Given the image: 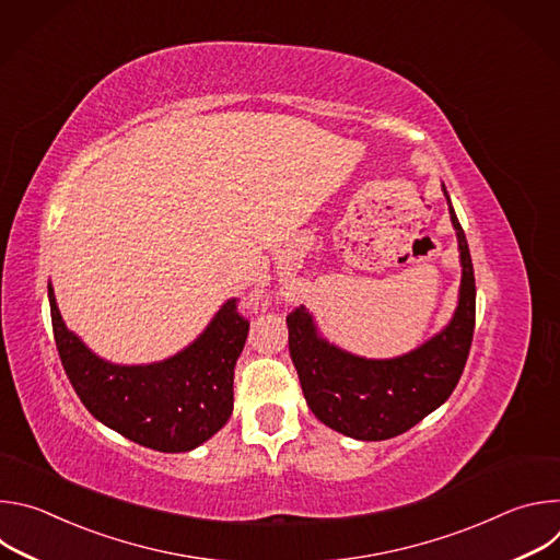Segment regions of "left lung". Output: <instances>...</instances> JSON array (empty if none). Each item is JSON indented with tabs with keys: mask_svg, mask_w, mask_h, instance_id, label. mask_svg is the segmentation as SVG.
I'll return each instance as SVG.
<instances>
[{
	"mask_svg": "<svg viewBox=\"0 0 560 560\" xmlns=\"http://www.w3.org/2000/svg\"><path fill=\"white\" fill-rule=\"evenodd\" d=\"M456 230L460 288L447 326L419 348L392 359H365L330 343L301 305L288 318V346L312 415L357 441H385L415 428L454 392L474 335L476 285L465 232L450 195Z\"/></svg>",
	"mask_w": 560,
	"mask_h": 560,
	"instance_id": "8db88e82",
	"label": "left lung"
}]
</instances>
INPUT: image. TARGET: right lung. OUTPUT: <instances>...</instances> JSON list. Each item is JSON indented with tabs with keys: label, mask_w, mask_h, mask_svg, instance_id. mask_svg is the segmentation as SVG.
<instances>
[{
	"label": "right lung",
	"mask_w": 560,
	"mask_h": 560,
	"mask_svg": "<svg viewBox=\"0 0 560 560\" xmlns=\"http://www.w3.org/2000/svg\"><path fill=\"white\" fill-rule=\"evenodd\" d=\"M52 332L61 365L86 410L121 436L156 450L190 452L214 436L232 415L234 365L250 324L223 301L206 330L177 354L121 365L95 354L66 328L48 283Z\"/></svg>",
	"instance_id": "right-lung-1"
}]
</instances>
